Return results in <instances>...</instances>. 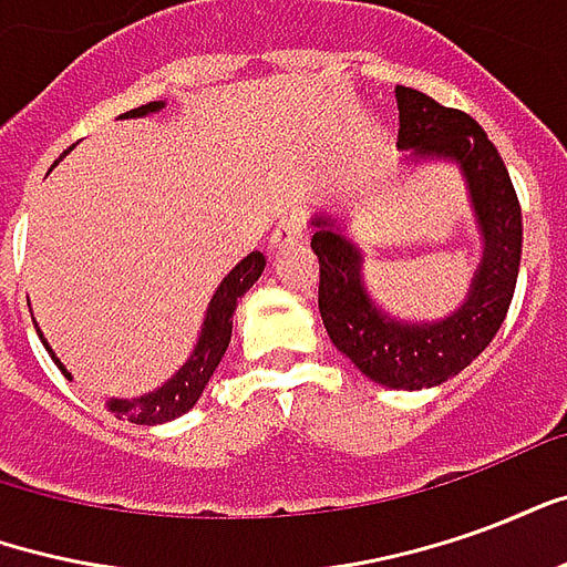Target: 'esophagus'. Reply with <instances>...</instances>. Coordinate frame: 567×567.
<instances>
[{
    "mask_svg": "<svg viewBox=\"0 0 567 567\" xmlns=\"http://www.w3.org/2000/svg\"><path fill=\"white\" fill-rule=\"evenodd\" d=\"M303 230H307L303 215H300V212H288L282 221L276 224V230L270 234V248L295 246V243H300V239H303Z\"/></svg>",
    "mask_w": 567,
    "mask_h": 567,
    "instance_id": "1",
    "label": "esophagus"
}]
</instances>
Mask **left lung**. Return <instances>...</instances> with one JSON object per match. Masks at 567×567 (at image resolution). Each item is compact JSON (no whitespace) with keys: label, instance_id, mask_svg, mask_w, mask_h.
Masks as SVG:
<instances>
[{"label":"left lung","instance_id":"obj_1","mask_svg":"<svg viewBox=\"0 0 567 567\" xmlns=\"http://www.w3.org/2000/svg\"><path fill=\"white\" fill-rule=\"evenodd\" d=\"M394 96L398 148L458 163L471 190L483 258L467 300L440 321L392 319L361 282L358 246L328 215L312 218V251L319 255V312L331 343L373 382L416 392L462 373L498 333L519 276L523 209L498 148L474 117L401 84Z\"/></svg>","mask_w":567,"mask_h":567}]
</instances>
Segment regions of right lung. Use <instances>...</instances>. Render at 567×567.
<instances>
[{"mask_svg": "<svg viewBox=\"0 0 567 567\" xmlns=\"http://www.w3.org/2000/svg\"><path fill=\"white\" fill-rule=\"evenodd\" d=\"M163 103H148L133 109L124 117H142L151 115V112H161ZM267 267V260L260 251H251L248 258H243L236 264L234 270L224 276V282L218 285V291L212 295L209 309H206V321H203V331H199V340L194 346V352L187 358L185 364L178 368L173 380H166L161 389H154L148 394H140V398H112L109 401V410L115 416L127 419V422H136V425H163L169 419H178L182 413H187L190 406L197 404L203 389L209 385L212 373L221 364L224 352L230 346V331H234V312L236 300L246 295L251 285L258 282L260 272ZM42 337V333H39ZM44 349L51 352L54 364L63 373L66 368L60 364V358L54 355V349L48 346V340L42 337ZM69 377V373H66Z\"/></svg>", "mask_w": 567, "mask_h": 567, "instance_id": "obj_1", "label": "right lung"}]
</instances>
